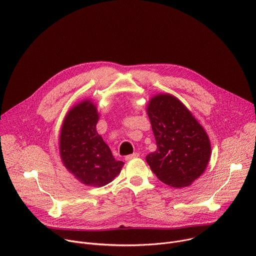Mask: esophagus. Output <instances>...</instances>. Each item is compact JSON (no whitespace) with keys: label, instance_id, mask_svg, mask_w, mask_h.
Segmentation results:
<instances>
[{"label":"esophagus","instance_id":"esophagus-1","mask_svg":"<svg viewBox=\"0 0 256 256\" xmlns=\"http://www.w3.org/2000/svg\"><path fill=\"white\" fill-rule=\"evenodd\" d=\"M140 156V154L138 153H134V154H132V155H128V156H126V161H130V160H132V159H134V158H138Z\"/></svg>","mask_w":256,"mask_h":256}]
</instances>
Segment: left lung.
Returning <instances> with one entry per match:
<instances>
[{"label":"left lung","instance_id":"8db88e82","mask_svg":"<svg viewBox=\"0 0 256 256\" xmlns=\"http://www.w3.org/2000/svg\"><path fill=\"white\" fill-rule=\"evenodd\" d=\"M157 150L146 157L151 170L165 184L190 186L206 168L210 138L186 105L170 94L154 96L147 107Z\"/></svg>","mask_w":256,"mask_h":256}]
</instances>
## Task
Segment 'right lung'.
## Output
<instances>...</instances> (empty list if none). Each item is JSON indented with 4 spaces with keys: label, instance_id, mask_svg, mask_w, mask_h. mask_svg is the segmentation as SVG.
Instances as JSON below:
<instances>
[{
    "label": "right lung",
    "instance_id": "obj_1",
    "mask_svg": "<svg viewBox=\"0 0 256 256\" xmlns=\"http://www.w3.org/2000/svg\"><path fill=\"white\" fill-rule=\"evenodd\" d=\"M98 120L96 106L85 100L68 112L60 136V153L64 167L82 184L96 188L112 182L124 164L114 159L98 134Z\"/></svg>",
    "mask_w": 256,
    "mask_h": 256
}]
</instances>
